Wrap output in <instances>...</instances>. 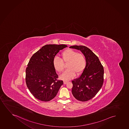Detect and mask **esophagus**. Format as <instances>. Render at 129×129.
<instances>
[{"label": "esophagus", "instance_id": "obj_1", "mask_svg": "<svg viewBox=\"0 0 129 129\" xmlns=\"http://www.w3.org/2000/svg\"><path fill=\"white\" fill-rule=\"evenodd\" d=\"M68 82L67 81H64L63 82L64 84H66Z\"/></svg>", "mask_w": 129, "mask_h": 129}]
</instances>
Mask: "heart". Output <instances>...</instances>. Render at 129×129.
<instances>
[{
	"instance_id": "1",
	"label": "heart",
	"mask_w": 129,
	"mask_h": 129,
	"mask_svg": "<svg viewBox=\"0 0 129 129\" xmlns=\"http://www.w3.org/2000/svg\"><path fill=\"white\" fill-rule=\"evenodd\" d=\"M61 59L55 57L53 60L54 69L58 72L63 71L65 64H67V68L61 76L60 78L65 81L69 80L75 77L76 74L80 75L83 73L86 66V59L84 54L76 50L68 49L61 54Z\"/></svg>"
}]
</instances>
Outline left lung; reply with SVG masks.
I'll list each match as a JSON object with an SVG mask.
<instances>
[{"mask_svg": "<svg viewBox=\"0 0 129 129\" xmlns=\"http://www.w3.org/2000/svg\"><path fill=\"white\" fill-rule=\"evenodd\" d=\"M71 48L81 51L85 56L86 66L79 78L72 81V93L79 101L86 102L94 97L102 87L104 69L99 58L90 49L84 46H72Z\"/></svg>", "mask_w": 129, "mask_h": 129, "instance_id": "8db88e82", "label": "left lung"}]
</instances>
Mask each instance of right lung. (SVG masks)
<instances>
[{
    "instance_id": "obj_1",
    "label": "right lung",
    "mask_w": 129,
    "mask_h": 129,
    "mask_svg": "<svg viewBox=\"0 0 129 129\" xmlns=\"http://www.w3.org/2000/svg\"><path fill=\"white\" fill-rule=\"evenodd\" d=\"M64 44H48L42 47L30 58L26 70V82L36 99L48 102L57 95L63 81L58 76L53 60L60 50L67 47Z\"/></svg>"
}]
</instances>
